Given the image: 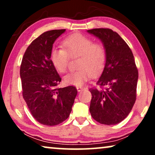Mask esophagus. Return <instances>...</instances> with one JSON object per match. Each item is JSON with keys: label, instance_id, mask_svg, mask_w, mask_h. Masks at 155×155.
<instances>
[{"label": "esophagus", "instance_id": "34e87169", "mask_svg": "<svg viewBox=\"0 0 155 155\" xmlns=\"http://www.w3.org/2000/svg\"><path fill=\"white\" fill-rule=\"evenodd\" d=\"M76 88H77V90L78 91V92H81L82 90H84V88L82 87H77Z\"/></svg>", "mask_w": 155, "mask_h": 155}]
</instances>
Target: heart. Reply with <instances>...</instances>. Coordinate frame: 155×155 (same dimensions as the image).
I'll use <instances>...</instances> for the list:
<instances>
[{
    "label": "heart",
    "instance_id": "obj_1",
    "mask_svg": "<svg viewBox=\"0 0 155 155\" xmlns=\"http://www.w3.org/2000/svg\"><path fill=\"white\" fill-rule=\"evenodd\" d=\"M65 48H53L51 61L57 71L64 73L68 68L69 55L78 56L75 71L70 72L64 77L67 84L81 86L93 76L102 72L107 61V51L102 44L93 43L92 39L81 34H74L63 40Z\"/></svg>",
    "mask_w": 155,
    "mask_h": 155
}]
</instances>
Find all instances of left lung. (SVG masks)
I'll list each match as a JSON object with an SVG mask.
<instances>
[{"instance_id": "left-lung-1", "label": "left lung", "mask_w": 155, "mask_h": 155, "mask_svg": "<svg viewBox=\"0 0 155 155\" xmlns=\"http://www.w3.org/2000/svg\"><path fill=\"white\" fill-rule=\"evenodd\" d=\"M87 32L99 38L107 51V61L97 84L105 89H90V111L92 118L104 125L124 120L136 100L138 71L130 47L118 33L97 28Z\"/></svg>"}]
</instances>
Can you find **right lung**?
Instances as JSON below:
<instances>
[{
	"instance_id": "obj_1",
	"label": "right lung",
	"mask_w": 155,
	"mask_h": 155,
	"mask_svg": "<svg viewBox=\"0 0 155 155\" xmlns=\"http://www.w3.org/2000/svg\"><path fill=\"white\" fill-rule=\"evenodd\" d=\"M65 29L44 32L27 47L20 65L22 96L31 115L45 126H56L69 117L78 91L58 87L61 78L51 61L53 44Z\"/></svg>"
}]
</instances>
